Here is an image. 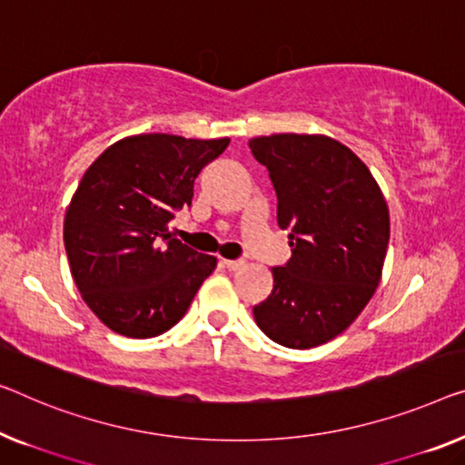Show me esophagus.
Here are the masks:
<instances>
[{
    "mask_svg": "<svg viewBox=\"0 0 465 465\" xmlns=\"http://www.w3.org/2000/svg\"><path fill=\"white\" fill-rule=\"evenodd\" d=\"M223 265H225L227 269H230V272H238V269H242V267H244V265H246V262H244V261H242V259H235V261H230V259H223Z\"/></svg>",
    "mask_w": 465,
    "mask_h": 465,
    "instance_id": "obj_1",
    "label": "esophagus"
}]
</instances>
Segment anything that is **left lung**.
<instances>
[{
  "instance_id": "obj_1",
  "label": "left lung",
  "mask_w": 465,
  "mask_h": 465,
  "mask_svg": "<svg viewBox=\"0 0 465 465\" xmlns=\"http://www.w3.org/2000/svg\"><path fill=\"white\" fill-rule=\"evenodd\" d=\"M277 196L292 256L252 309L273 342L313 349L349 328L376 292L391 238L386 200L355 152L328 135L252 137Z\"/></svg>"
}]
</instances>
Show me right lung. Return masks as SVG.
I'll use <instances>...</instances> for the list:
<instances>
[{"instance_id": "obj_1", "label": "right lung", "mask_w": 465, "mask_h": 465, "mask_svg": "<svg viewBox=\"0 0 465 465\" xmlns=\"http://www.w3.org/2000/svg\"><path fill=\"white\" fill-rule=\"evenodd\" d=\"M230 145L142 134L110 145L85 171L64 217V248L83 301L116 334L171 330L217 259L169 232L192 204L193 182Z\"/></svg>"}]
</instances>
